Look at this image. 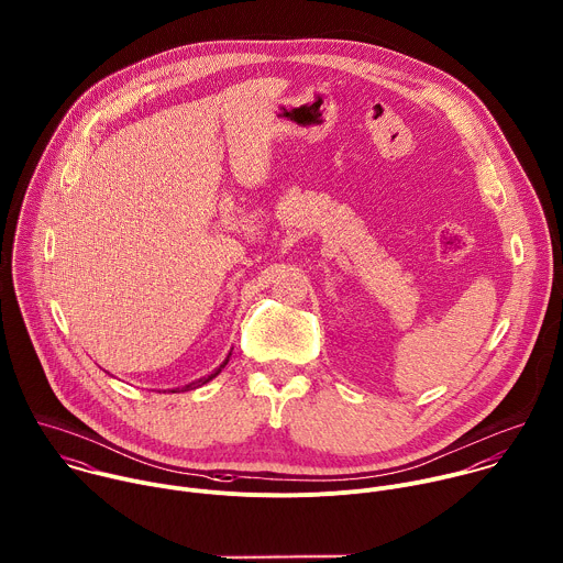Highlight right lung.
Here are the masks:
<instances>
[{"label":"right lung","instance_id":"right-lung-1","mask_svg":"<svg viewBox=\"0 0 563 563\" xmlns=\"http://www.w3.org/2000/svg\"><path fill=\"white\" fill-rule=\"evenodd\" d=\"M228 360H230V357H228ZM228 360H225V362H223V364H221V366H219V368H217V371H214V373H210V375H208V377H203V379H199V382H192V384H188V386H184V388H173V390H170V393H179V390H181V393H184V390H192V388H199V386H203V384H208V382H210V379H214V377H217V375H219V373H221V368H225V364H228Z\"/></svg>","mask_w":563,"mask_h":563}]
</instances>
